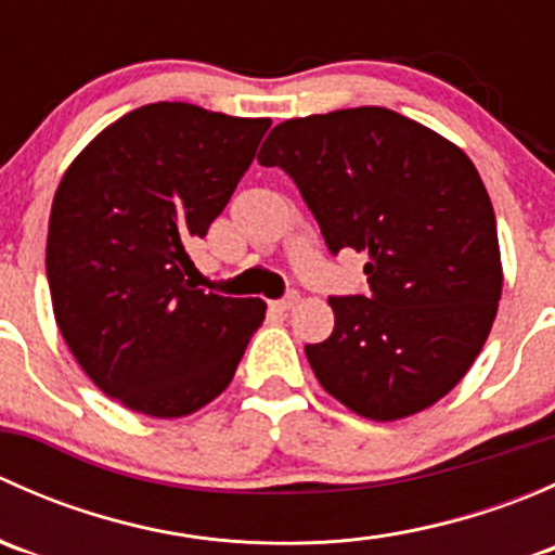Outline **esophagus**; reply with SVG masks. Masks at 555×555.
<instances>
[{"instance_id": "34e87169", "label": "esophagus", "mask_w": 555, "mask_h": 555, "mask_svg": "<svg viewBox=\"0 0 555 555\" xmlns=\"http://www.w3.org/2000/svg\"><path fill=\"white\" fill-rule=\"evenodd\" d=\"M298 300H300V295L293 289V293H287L282 300H276L273 306H276L279 311H289V309H295V306H298Z\"/></svg>"}]
</instances>
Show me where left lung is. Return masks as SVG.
Listing matches in <instances>:
<instances>
[{
	"instance_id": "left-lung-1",
	"label": "left lung",
	"mask_w": 555,
	"mask_h": 555,
	"mask_svg": "<svg viewBox=\"0 0 555 555\" xmlns=\"http://www.w3.org/2000/svg\"><path fill=\"white\" fill-rule=\"evenodd\" d=\"M257 160L293 177L333 255L367 257L371 293L330 298L333 335L306 346L319 384L373 422L449 395L502 295L494 209L473 160L384 106L279 122Z\"/></svg>"
}]
</instances>
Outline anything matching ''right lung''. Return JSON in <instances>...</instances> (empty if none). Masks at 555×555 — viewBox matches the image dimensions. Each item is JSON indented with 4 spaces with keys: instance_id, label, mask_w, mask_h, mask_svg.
<instances>
[{
    "instance_id": "right-lung-1",
    "label": "right lung",
    "mask_w": 555,
    "mask_h": 555,
    "mask_svg": "<svg viewBox=\"0 0 555 555\" xmlns=\"http://www.w3.org/2000/svg\"><path fill=\"white\" fill-rule=\"evenodd\" d=\"M268 126L144 104L106 126L55 190L44 249L55 322L88 378L131 411L204 408L266 319L262 300L201 289L188 244L225 209Z\"/></svg>"
}]
</instances>
